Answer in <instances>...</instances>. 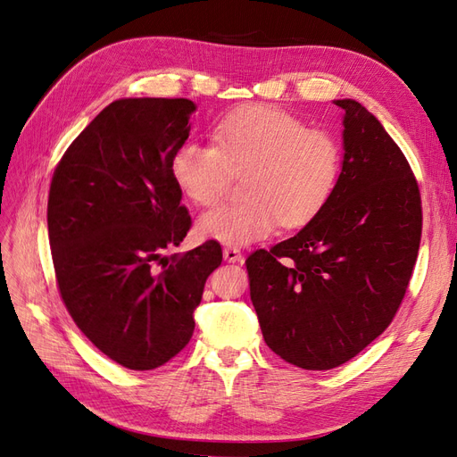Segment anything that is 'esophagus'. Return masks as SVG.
Listing matches in <instances>:
<instances>
[{
    "mask_svg": "<svg viewBox=\"0 0 457 457\" xmlns=\"http://www.w3.org/2000/svg\"><path fill=\"white\" fill-rule=\"evenodd\" d=\"M223 257H225V261H228V262H240L242 261V252L238 250V247H225L223 250Z\"/></svg>",
    "mask_w": 457,
    "mask_h": 457,
    "instance_id": "1",
    "label": "esophagus"
}]
</instances>
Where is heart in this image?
<instances>
[{"instance_id": "1", "label": "heart", "mask_w": 457, "mask_h": 457, "mask_svg": "<svg viewBox=\"0 0 457 457\" xmlns=\"http://www.w3.org/2000/svg\"><path fill=\"white\" fill-rule=\"evenodd\" d=\"M213 144L188 141L173 152L171 175L196 205L217 204L244 177L240 204L198 219V234L225 245H247L280 225L299 227L322 210L341 173V146L331 133L307 128L270 104L242 106L213 129Z\"/></svg>"}]
</instances>
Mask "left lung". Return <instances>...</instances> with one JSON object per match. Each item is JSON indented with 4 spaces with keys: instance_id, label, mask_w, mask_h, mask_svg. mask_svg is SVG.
Listing matches in <instances>:
<instances>
[{
    "instance_id": "1",
    "label": "left lung",
    "mask_w": 457,
    "mask_h": 457,
    "mask_svg": "<svg viewBox=\"0 0 457 457\" xmlns=\"http://www.w3.org/2000/svg\"><path fill=\"white\" fill-rule=\"evenodd\" d=\"M343 108L334 195L295 237L245 261L262 337L286 362L331 370L391 324L421 240V198L410 163L381 121Z\"/></svg>"
}]
</instances>
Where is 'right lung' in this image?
I'll use <instances>...</instances> for the list:
<instances>
[{
  "instance_id": "1",
  "label": "right lung",
  "mask_w": 457,
  "mask_h": 457,
  "mask_svg": "<svg viewBox=\"0 0 457 457\" xmlns=\"http://www.w3.org/2000/svg\"><path fill=\"white\" fill-rule=\"evenodd\" d=\"M195 112L188 99L110 103L51 181L47 228L61 297L95 347L129 370H154L187 347L207 276L223 261L215 240L170 266L163 257L190 228L171 158Z\"/></svg>"
}]
</instances>
